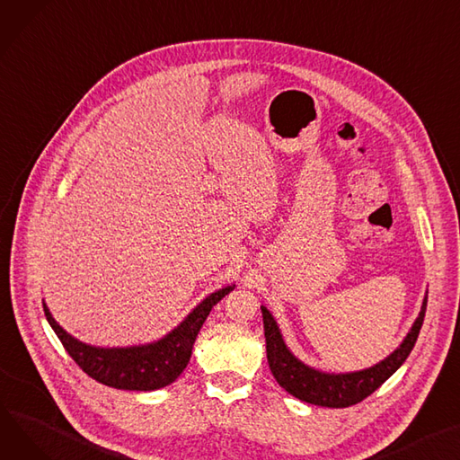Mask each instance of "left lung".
<instances>
[{
    "mask_svg": "<svg viewBox=\"0 0 460 460\" xmlns=\"http://www.w3.org/2000/svg\"><path fill=\"white\" fill-rule=\"evenodd\" d=\"M425 309L427 299H423L420 316L416 318L412 329L405 336L403 344L383 362L362 372L334 376L313 370L309 366L299 362L285 346L279 327L271 318V314L264 307H261L270 370L275 381L301 402L332 409H344L355 405L366 400L370 394H374L405 362V358L409 357L418 341V334L425 318Z\"/></svg>",
    "mask_w": 460,
    "mask_h": 460,
    "instance_id": "left-lung-1",
    "label": "left lung"
}]
</instances>
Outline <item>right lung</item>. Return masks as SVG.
Instances as JSON below:
<instances>
[{
    "label": "right lung",
    "instance_id": "1",
    "mask_svg": "<svg viewBox=\"0 0 460 460\" xmlns=\"http://www.w3.org/2000/svg\"><path fill=\"white\" fill-rule=\"evenodd\" d=\"M233 287H226L210 294L198 307L177 325L163 341L147 346L135 348H94L86 346L60 327L44 305V314L63 342L68 355L75 360L79 368L107 386L119 390H157L173 383L181 372L187 368L192 355L196 336L207 320L210 309L217 305Z\"/></svg>",
    "mask_w": 460,
    "mask_h": 460
}]
</instances>
